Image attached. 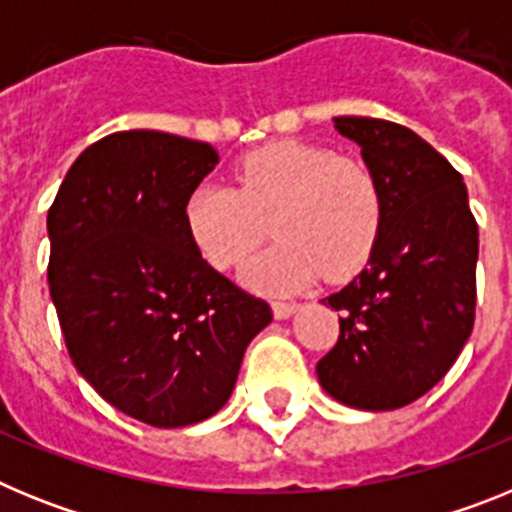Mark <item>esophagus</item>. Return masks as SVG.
<instances>
[{
    "label": "esophagus",
    "instance_id": "34e87169",
    "mask_svg": "<svg viewBox=\"0 0 512 512\" xmlns=\"http://www.w3.org/2000/svg\"><path fill=\"white\" fill-rule=\"evenodd\" d=\"M271 310H274L277 320H287V318H292L297 310H300V305H297V302H274V305H271Z\"/></svg>",
    "mask_w": 512,
    "mask_h": 512
}]
</instances>
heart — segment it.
Masks as SVG:
<instances>
[{
  "instance_id": "b5f03b06",
  "label": "heart",
  "mask_w": 512,
  "mask_h": 512,
  "mask_svg": "<svg viewBox=\"0 0 512 512\" xmlns=\"http://www.w3.org/2000/svg\"><path fill=\"white\" fill-rule=\"evenodd\" d=\"M269 223L279 243L246 266L248 287L284 295L320 274L341 282L372 256L382 189L359 158L279 140L235 166V189L200 184L184 205L194 248L220 271L241 266L264 243Z\"/></svg>"
}]
</instances>
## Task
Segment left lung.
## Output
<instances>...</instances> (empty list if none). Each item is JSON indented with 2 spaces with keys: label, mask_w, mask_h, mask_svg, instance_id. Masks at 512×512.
<instances>
[{
  "label": "left lung",
  "mask_w": 512,
  "mask_h": 512,
  "mask_svg": "<svg viewBox=\"0 0 512 512\" xmlns=\"http://www.w3.org/2000/svg\"><path fill=\"white\" fill-rule=\"evenodd\" d=\"M382 189V228L366 269L323 305L341 336L318 361L333 400L397 410L459 359L477 305V220L461 174L418 133L390 120L333 117Z\"/></svg>",
  "instance_id": "8db88e82"
}]
</instances>
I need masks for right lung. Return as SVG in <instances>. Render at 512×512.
<instances>
[{
  "label": "right lung",
  "mask_w": 512,
  "mask_h": 512,
  "mask_svg": "<svg viewBox=\"0 0 512 512\" xmlns=\"http://www.w3.org/2000/svg\"><path fill=\"white\" fill-rule=\"evenodd\" d=\"M217 161L200 140L112 133L76 158L48 210V284L71 361L112 408L156 428L223 408L274 318L202 259L184 225Z\"/></svg>",
  "instance_id": "1"
}]
</instances>
